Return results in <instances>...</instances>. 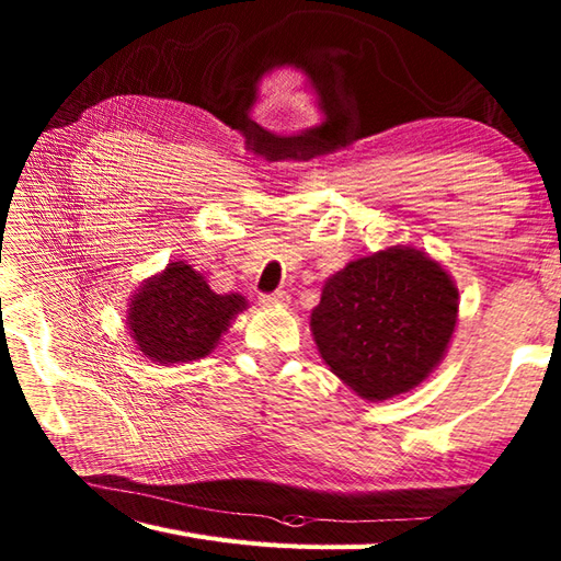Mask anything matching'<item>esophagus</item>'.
<instances>
[{
    "mask_svg": "<svg viewBox=\"0 0 561 561\" xmlns=\"http://www.w3.org/2000/svg\"><path fill=\"white\" fill-rule=\"evenodd\" d=\"M260 304H265V306H284V304H289V294L287 291H272V294H262L260 296Z\"/></svg>",
    "mask_w": 561,
    "mask_h": 561,
    "instance_id": "obj_1",
    "label": "esophagus"
}]
</instances>
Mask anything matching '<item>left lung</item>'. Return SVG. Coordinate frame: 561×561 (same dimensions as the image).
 Returning a JSON list of instances; mask_svg holds the SVG:
<instances>
[{"mask_svg": "<svg viewBox=\"0 0 561 561\" xmlns=\"http://www.w3.org/2000/svg\"><path fill=\"white\" fill-rule=\"evenodd\" d=\"M456 320L458 289L446 270L396 245L332 274L311 330L332 374L366 400H386L432 374Z\"/></svg>", "mask_w": 561, "mask_h": 561, "instance_id": "8db88e82", "label": "left lung"}]
</instances>
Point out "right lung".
<instances>
[{
	"mask_svg": "<svg viewBox=\"0 0 561 561\" xmlns=\"http://www.w3.org/2000/svg\"><path fill=\"white\" fill-rule=\"evenodd\" d=\"M243 308V296L214 294L193 267L171 262L135 294L127 320L141 354L159 364H178L209 354Z\"/></svg>",
	"mask_w": 561,
	"mask_h": 561,
	"instance_id": "right-lung-1",
	"label": "right lung"
}]
</instances>
